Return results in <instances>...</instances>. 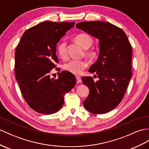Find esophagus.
<instances>
[{
	"instance_id": "1",
	"label": "esophagus",
	"mask_w": 149,
	"mask_h": 149,
	"mask_svg": "<svg viewBox=\"0 0 149 149\" xmlns=\"http://www.w3.org/2000/svg\"><path fill=\"white\" fill-rule=\"evenodd\" d=\"M76 79H77V83H81L82 82L81 78L80 76H76Z\"/></svg>"
}]
</instances>
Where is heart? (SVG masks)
Segmentation results:
<instances>
[{"mask_svg": "<svg viewBox=\"0 0 149 149\" xmlns=\"http://www.w3.org/2000/svg\"><path fill=\"white\" fill-rule=\"evenodd\" d=\"M75 41L84 49H87L93 44V39L88 36V34H81L75 37ZM57 52H58L60 58L65 59L68 57L67 47L66 42L65 41L60 42L57 46ZM87 54L90 57L93 58L95 56V52L94 51H88ZM88 62L86 60H77L72 59L70 61L66 63L63 65V68L66 71L70 72L74 74H81L84 69L87 67Z\"/></svg>", "mask_w": 149, "mask_h": 149, "instance_id": "obj_1", "label": "heart"}]
</instances>
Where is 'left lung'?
<instances>
[{"label":"left lung","mask_w":149,"mask_h":149,"mask_svg":"<svg viewBox=\"0 0 149 149\" xmlns=\"http://www.w3.org/2000/svg\"><path fill=\"white\" fill-rule=\"evenodd\" d=\"M76 27L99 41V55L88 70L99 79L81 78L90 89L83 105L91 113H107L121 102L131 79V45L124 31L108 22H83Z\"/></svg>","instance_id":"1"}]
</instances>
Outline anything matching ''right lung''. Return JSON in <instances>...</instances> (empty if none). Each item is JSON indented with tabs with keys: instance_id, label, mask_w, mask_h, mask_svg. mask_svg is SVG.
<instances>
[{
	"instance_id": "add662e5",
	"label": "right lung",
	"mask_w": 149,
	"mask_h": 149,
	"mask_svg": "<svg viewBox=\"0 0 149 149\" xmlns=\"http://www.w3.org/2000/svg\"><path fill=\"white\" fill-rule=\"evenodd\" d=\"M74 24L43 22L27 29L16 49V79L25 100L38 113L58 112L64 104L65 94L76 84L74 75L67 71L61 72L58 79L50 77L55 63H59L57 43Z\"/></svg>"
}]
</instances>
